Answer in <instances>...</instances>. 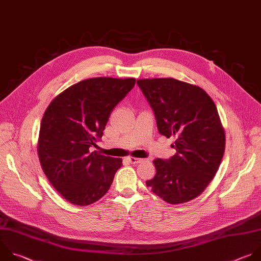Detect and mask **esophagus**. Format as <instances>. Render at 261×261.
<instances>
[{"label": "esophagus", "mask_w": 261, "mask_h": 261, "mask_svg": "<svg viewBox=\"0 0 261 261\" xmlns=\"http://www.w3.org/2000/svg\"><path fill=\"white\" fill-rule=\"evenodd\" d=\"M128 162L131 164H139L141 162H143V159H139V158H134V156H129L127 158Z\"/></svg>", "instance_id": "esophagus-1"}]
</instances>
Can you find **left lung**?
<instances>
[{
    "instance_id": "left-lung-1",
    "label": "left lung",
    "mask_w": 261,
    "mask_h": 261,
    "mask_svg": "<svg viewBox=\"0 0 261 261\" xmlns=\"http://www.w3.org/2000/svg\"><path fill=\"white\" fill-rule=\"evenodd\" d=\"M159 132L175 139L176 153L155 159V175L145 184L168 204L199 197L214 178L225 148V133L212 98L201 87L173 77L140 79Z\"/></svg>"
}]
</instances>
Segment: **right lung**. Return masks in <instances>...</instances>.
Instances as JSON below:
<instances>
[{
	"label": "right lung",
	"instance_id": "1",
	"mask_svg": "<svg viewBox=\"0 0 261 261\" xmlns=\"http://www.w3.org/2000/svg\"><path fill=\"white\" fill-rule=\"evenodd\" d=\"M134 77H91L58 94L46 109L38 154L52 187L69 203L88 206L110 190L121 158L90 147L102 137L115 107L133 88Z\"/></svg>",
	"mask_w": 261,
	"mask_h": 261
}]
</instances>
